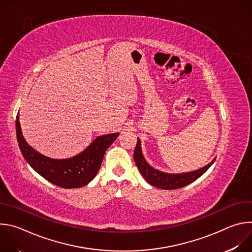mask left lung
<instances>
[{"label":"left lung","instance_id":"left-lung-1","mask_svg":"<svg viewBox=\"0 0 252 252\" xmlns=\"http://www.w3.org/2000/svg\"><path fill=\"white\" fill-rule=\"evenodd\" d=\"M133 158L139 172L141 173L143 178L146 179L147 183L160 189H177L193 183L204 172H206V170L212 165V163L215 160V158H214L206 165L189 172H183V173L163 172L154 168L151 164L148 163L145 157L142 155L141 143L139 138H137V143L133 153Z\"/></svg>","mask_w":252,"mask_h":252}]
</instances>
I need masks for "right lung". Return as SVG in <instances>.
I'll list each match as a JSON object with an SVG mask.
<instances>
[{
  "instance_id": "add662e5",
  "label": "right lung",
  "mask_w": 252,
  "mask_h": 252,
  "mask_svg": "<svg viewBox=\"0 0 252 252\" xmlns=\"http://www.w3.org/2000/svg\"><path fill=\"white\" fill-rule=\"evenodd\" d=\"M19 114L16 119L17 139L27 162L48 182L63 189H79L91 183L96 175L106 150L120 133L99 135L79 155L63 159L48 158L33 150L23 136Z\"/></svg>"
}]
</instances>
